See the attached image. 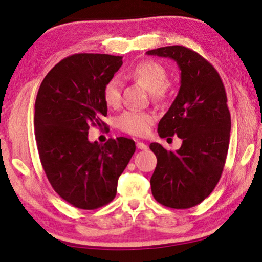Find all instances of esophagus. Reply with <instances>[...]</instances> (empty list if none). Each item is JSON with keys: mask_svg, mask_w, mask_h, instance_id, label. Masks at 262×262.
Listing matches in <instances>:
<instances>
[{"mask_svg": "<svg viewBox=\"0 0 262 262\" xmlns=\"http://www.w3.org/2000/svg\"><path fill=\"white\" fill-rule=\"evenodd\" d=\"M136 147L139 148V149H141V150H145V149H148V145L145 144V143H143V142H137V143H136Z\"/></svg>", "mask_w": 262, "mask_h": 262, "instance_id": "1", "label": "esophagus"}]
</instances>
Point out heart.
I'll return each mask as SVG.
<instances>
[{"label":"heart","mask_w":262,"mask_h":262,"mask_svg":"<svg viewBox=\"0 0 262 262\" xmlns=\"http://www.w3.org/2000/svg\"><path fill=\"white\" fill-rule=\"evenodd\" d=\"M129 75L136 82L151 92L152 100L156 103H165L170 98L171 91L167 83V70L159 62L152 60L141 61L130 69ZM103 98L108 107L115 108L120 105L121 85L117 78H111L106 83ZM152 121V114L137 110H128L117 119V126L119 129L127 134L143 136L149 132Z\"/></svg>","instance_id":"b5f03b06"}]
</instances>
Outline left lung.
<instances>
[{
    "instance_id": "1",
    "label": "left lung",
    "mask_w": 262,
    "mask_h": 262,
    "mask_svg": "<svg viewBox=\"0 0 262 262\" xmlns=\"http://www.w3.org/2000/svg\"><path fill=\"white\" fill-rule=\"evenodd\" d=\"M147 54L170 57L181 70L178 96L159 121L158 134L177 135L183 144L177 151L150 144L157 157L151 192L163 206L187 209L209 196L223 172L231 129L227 92L217 70L193 50L176 45Z\"/></svg>"
}]
</instances>
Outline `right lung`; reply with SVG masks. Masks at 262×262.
Instances as JSON below:
<instances>
[{"instance_id": "obj_1", "label": "right lung", "mask_w": 262, "mask_h": 262, "mask_svg": "<svg viewBox=\"0 0 262 262\" xmlns=\"http://www.w3.org/2000/svg\"><path fill=\"white\" fill-rule=\"evenodd\" d=\"M122 66V56L79 53L46 75L34 105L35 141L53 189L70 205L92 210L117 194L118 179L135 152L126 137L105 144L88 140L90 126L106 127L104 86Z\"/></svg>"}]
</instances>
